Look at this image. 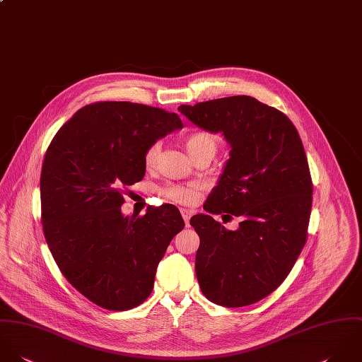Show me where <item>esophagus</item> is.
I'll return each instance as SVG.
<instances>
[{"label": "esophagus", "instance_id": "esophagus-1", "mask_svg": "<svg viewBox=\"0 0 362 362\" xmlns=\"http://www.w3.org/2000/svg\"><path fill=\"white\" fill-rule=\"evenodd\" d=\"M180 213H182V217L185 219L186 226H189V221H190V217H192V211H190V210H187V209H182V210H180Z\"/></svg>", "mask_w": 362, "mask_h": 362}]
</instances>
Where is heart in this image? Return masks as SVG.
Wrapping results in <instances>:
<instances>
[{"mask_svg": "<svg viewBox=\"0 0 362 362\" xmlns=\"http://www.w3.org/2000/svg\"><path fill=\"white\" fill-rule=\"evenodd\" d=\"M186 148L192 158H197L199 155L209 153L211 156L216 155L218 148L217 137L209 132H199L192 134L186 140ZM160 152V143H153L145 152V165L152 168L159 156ZM162 194L169 200L179 203V204H192L197 200L199 196V186L197 185H166L162 187Z\"/></svg>", "mask_w": 362, "mask_h": 362, "instance_id": "heart-1", "label": "heart"}]
</instances>
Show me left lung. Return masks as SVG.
Returning a JSON list of instances; mask_svg holds the SVG:
<instances>
[{"label": "left lung", "instance_id": "8db88e82", "mask_svg": "<svg viewBox=\"0 0 362 362\" xmlns=\"http://www.w3.org/2000/svg\"><path fill=\"white\" fill-rule=\"evenodd\" d=\"M177 110L230 146L204 210L242 218L236 230L209 214L190 219L200 236V288L217 305H252L280 287L306 242L313 186L303 145L284 113L252 96Z\"/></svg>", "mask_w": 362, "mask_h": 362}]
</instances>
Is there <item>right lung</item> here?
Segmentation results:
<instances>
[{"mask_svg":"<svg viewBox=\"0 0 362 362\" xmlns=\"http://www.w3.org/2000/svg\"><path fill=\"white\" fill-rule=\"evenodd\" d=\"M183 127L176 113L132 102L79 109L49 145L40 175L49 249L74 288L110 310L139 306L185 221L169 204L124 217L123 189L145 175V152Z\"/></svg>","mask_w":362,"mask_h":362,"instance_id":"add662e5","label":"right lung"}]
</instances>
